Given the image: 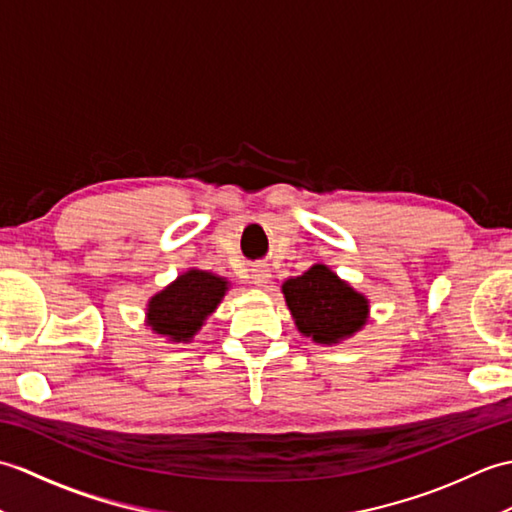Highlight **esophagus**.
Listing matches in <instances>:
<instances>
[{
    "instance_id": "esophagus-1",
    "label": "esophagus",
    "mask_w": 512,
    "mask_h": 512,
    "mask_svg": "<svg viewBox=\"0 0 512 512\" xmlns=\"http://www.w3.org/2000/svg\"><path fill=\"white\" fill-rule=\"evenodd\" d=\"M250 279H253V284H257V286H266L270 281L268 264H255L253 270H250Z\"/></svg>"
}]
</instances>
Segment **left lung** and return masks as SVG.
I'll return each instance as SVG.
<instances>
[{"instance_id":"8db88e82","label":"left lung","mask_w":512,"mask_h":512,"mask_svg":"<svg viewBox=\"0 0 512 512\" xmlns=\"http://www.w3.org/2000/svg\"><path fill=\"white\" fill-rule=\"evenodd\" d=\"M281 290L299 332L317 343H339L361 330L367 319V299L323 264L288 279Z\"/></svg>"}]
</instances>
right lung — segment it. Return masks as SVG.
<instances>
[{
	"label": "right lung",
	"instance_id": "add662e5",
	"mask_svg": "<svg viewBox=\"0 0 512 512\" xmlns=\"http://www.w3.org/2000/svg\"><path fill=\"white\" fill-rule=\"evenodd\" d=\"M226 281L204 270H189L149 301L147 323L151 330L173 341H189L204 319L217 308Z\"/></svg>",
	"mask_w": 512,
	"mask_h": 512
}]
</instances>
